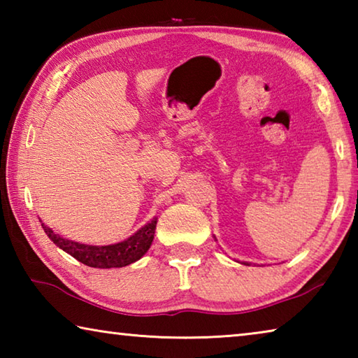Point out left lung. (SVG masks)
Instances as JSON below:
<instances>
[{
	"instance_id": "8db88e82",
	"label": "left lung",
	"mask_w": 358,
	"mask_h": 358,
	"mask_svg": "<svg viewBox=\"0 0 358 358\" xmlns=\"http://www.w3.org/2000/svg\"><path fill=\"white\" fill-rule=\"evenodd\" d=\"M243 264H245V265H251V264H250V262H243Z\"/></svg>"
}]
</instances>
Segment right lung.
<instances>
[{
	"label": "right lung",
	"mask_w": 358,
	"mask_h": 358,
	"mask_svg": "<svg viewBox=\"0 0 358 358\" xmlns=\"http://www.w3.org/2000/svg\"><path fill=\"white\" fill-rule=\"evenodd\" d=\"M156 222L157 217H153V220L145 224L143 227L138 229L136 234H132L129 238L118 241V243L104 246L85 245L74 240L63 238L62 235L53 232V230L45 226L44 222H42L41 226L45 230L47 237L50 238L59 250L71 254V256L77 259L78 262L93 266V268H120V266H126L137 262V260L150 250V246L153 243L155 238Z\"/></svg>",
	"instance_id": "obj_1"
}]
</instances>
